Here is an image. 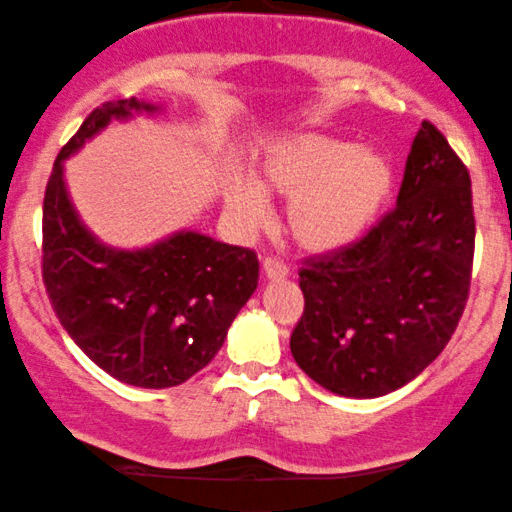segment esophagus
Wrapping results in <instances>:
<instances>
[{
	"mask_svg": "<svg viewBox=\"0 0 512 512\" xmlns=\"http://www.w3.org/2000/svg\"><path fill=\"white\" fill-rule=\"evenodd\" d=\"M263 273H266L268 280H283L287 278V273H290V268L285 266L283 261H278V258H263Z\"/></svg>",
	"mask_w": 512,
	"mask_h": 512,
	"instance_id": "obj_1",
	"label": "esophagus"
}]
</instances>
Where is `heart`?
<instances>
[{
    "label": "heart",
    "mask_w": 512,
    "mask_h": 512,
    "mask_svg": "<svg viewBox=\"0 0 512 512\" xmlns=\"http://www.w3.org/2000/svg\"><path fill=\"white\" fill-rule=\"evenodd\" d=\"M392 181V164L375 149L326 135H297L266 147L256 179H232L227 203L246 225H261L268 215V193L292 198L287 227L297 244L331 251L372 225Z\"/></svg>",
    "instance_id": "heart-1"
}]
</instances>
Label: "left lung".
<instances>
[{"mask_svg":"<svg viewBox=\"0 0 512 512\" xmlns=\"http://www.w3.org/2000/svg\"><path fill=\"white\" fill-rule=\"evenodd\" d=\"M474 237L467 166L423 120L394 208L353 244L302 263L295 363L341 396L372 399L404 387L462 319Z\"/></svg>","mask_w":512,"mask_h":512,"instance_id":"obj_1","label":"left lung"}]
</instances>
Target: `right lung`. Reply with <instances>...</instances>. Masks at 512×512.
<instances>
[{
    "label": "right lung",
    "mask_w": 512,
    "mask_h": 512,
    "mask_svg": "<svg viewBox=\"0 0 512 512\" xmlns=\"http://www.w3.org/2000/svg\"><path fill=\"white\" fill-rule=\"evenodd\" d=\"M154 111L106 101L57 154L43 200V283L57 319L101 370L147 389L191 380L217 355L258 285L256 251L198 232L149 249L116 251L86 232L62 179V162L113 118Z\"/></svg>",
    "instance_id": "add662e5"
}]
</instances>
